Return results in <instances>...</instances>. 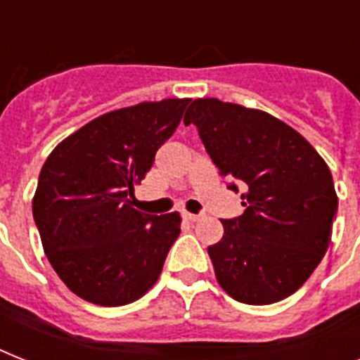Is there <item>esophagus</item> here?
<instances>
[{
  "label": "esophagus",
  "mask_w": 360,
  "mask_h": 360,
  "mask_svg": "<svg viewBox=\"0 0 360 360\" xmlns=\"http://www.w3.org/2000/svg\"><path fill=\"white\" fill-rule=\"evenodd\" d=\"M183 219H185V220H188V222H196V220H200V214L183 213Z\"/></svg>",
  "instance_id": "esophagus-1"
}]
</instances>
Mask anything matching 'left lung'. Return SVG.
I'll list each match as a JSON object with an SVG mask.
<instances>
[{
  "mask_svg": "<svg viewBox=\"0 0 360 360\" xmlns=\"http://www.w3.org/2000/svg\"><path fill=\"white\" fill-rule=\"evenodd\" d=\"M245 213L220 220L209 246L222 290L245 304H273L301 288L329 248L338 198L329 166L295 129L267 112L196 98L185 114Z\"/></svg>",
  "mask_w": 360,
  "mask_h": 360,
  "instance_id": "1",
  "label": "left lung"
}]
</instances>
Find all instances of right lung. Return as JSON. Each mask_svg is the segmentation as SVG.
Wrapping results in <instances>:
<instances>
[{"mask_svg": "<svg viewBox=\"0 0 360 360\" xmlns=\"http://www.w3.org/2000/svg\"><path fill=\"white\" fill-rule=\"evenodd\" d=\"M188 103L164 98L108 112L65 138L42 166L33 219L48 262L84 301L129 304L160 276L181 217L136 211L130 198Z\"/></svg>", "mask_w": 360, "mask_h": 360, "instance_id": "obj_1", "label": "right lung"}]
</instances>
